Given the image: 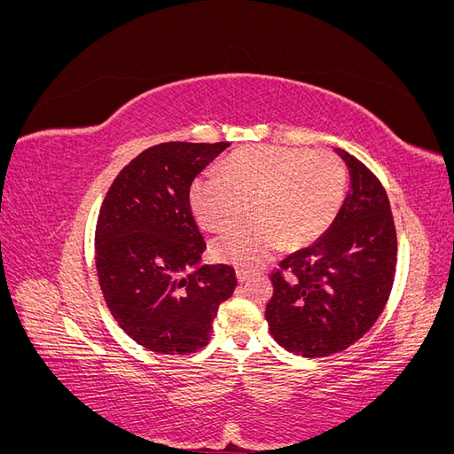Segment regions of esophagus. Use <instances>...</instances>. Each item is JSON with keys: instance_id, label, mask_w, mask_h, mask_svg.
<instances>
[{"instance_id": "esophagus-1", "label": "esophagus", "mask_w": 454, "mask_h": 454, "mask_svg": "<svg viewBox=\"0 0 454 454\" xmlns=\"http://www.w3.org/2000/svg\"><path fill=\"white\" fill-rule=\"evenodd\" d=\"M252 274H254V270H250V269L237 267V278H239V282H246V280L252 277Z\"/></svg>"}]
</instances>
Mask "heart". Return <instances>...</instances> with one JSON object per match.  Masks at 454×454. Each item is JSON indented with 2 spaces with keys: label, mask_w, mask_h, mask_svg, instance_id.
Returning <instances> with one entry per match:
<instances>
[{
  "label": "heart",
  "mask_w": 454,
  "mask_h": 454,
  "mask_svg": "<svg viewBox=\"0 0 454 454\" xmlns=\"http://www.w3.org/2000/svg\"><path fill=\"white\" fill-rule=\"evenodd\" d=\"M222 176L202 174L189 187L197 222L222 231L248 212L250 222L217 237V259L254 265L277 252L310 244L333 219L345 197V164L332 151L284 145H250L222 164Z\"/></svg>",
  "instance_id": "b5f03b06"
}]
</instances>
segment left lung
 I'll return each mask as SVG.
<instances>
[{
    "label": "left lung",
    "mask_w": 454,
    "mask_h": 454,
    "mask_svg": "<svg viewBox=\"0 0 454 454\" xmlns=\"http://www.w3.org/2000/svg\"><path fill=\"white\" fill-rule=\"evenodd\" d=\"M350 191L333 223L280 261L265 318L280 347L307 358L348 348L377 322L395 272L397 239L387 191L364 162L335 147Z\"/></svg>",
    "instance_id": "1"
}]
</instances>
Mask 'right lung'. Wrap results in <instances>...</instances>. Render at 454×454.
<instances>
[{"label": "right lung", "instance_id": "obj_1", "mask_svg": "<svg viewBox=\"0 0 454 454\" xmlns=\"http://www.w3.org/2000/svg\"><path fill=\"white\" fill-rule=\"evenodd\" d=\"M231 144L168 142L149 147L115 177L96 225V270L125 333L159 354L208 345L235 269L202 265L206 242L189 187Z\"/></svg>", "mask_w": 454, "mask_h": 454}]
</instances>
